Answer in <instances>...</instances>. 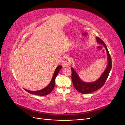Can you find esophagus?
Here are the masks:
<instances>
[{
	"mask_svg": "<svg viewBox=\"0 0 125 125\" xmlns=\"http://www.w3.org/2000/svg\"><path fill=\"white\" fill-rule=\"evenodd\" d=\"M70 61L69 57L68 56H65L62 61V66L63 67H66L70 66Z\"/></svg>",
	"mask_w": 125,
	"mask_h": 125,
	"instance_id": "esophagus-1",
	"label": "esophagus"
}]
</instances>
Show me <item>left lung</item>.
<instances>
[{
    "label": "left lung",
    "instance_id": "obj_1",
    "mask_svg": "<svg viewBox=\"0 0 125 125\" xmlns=\"http://www.w3.org/2000/svg\"><path fill=\"white\" fill-rule=\"evenodd\" d=\"M97 42L98 43L102 44L105 48L108 56V65L104 73L96 81L92 83H86L82 81L73 68H71V80L75 89L79 92L83 94H88L93 92L103 86L108 76L110 70L112 67L111 58L109 53L106 44L100 38L96 37Z\"/></svg>",
    "mask_w": 125,
    "mask_h": 125
}]
</instances>
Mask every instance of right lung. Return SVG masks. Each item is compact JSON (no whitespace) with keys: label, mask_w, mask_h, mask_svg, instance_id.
Returning <instances> with one entry per match:
<instances>
[{"label":"right lung","mask_w":125,"mask_h":125,"mask_svg":"<svg viewBox=\"0 0 125 125\" xmlns=\"http://www.w3.org/2000/svg\"><path fill=\"white\" fill-rule=\"evenodd\" d=\"M62 68V66H58L57 68L56 69L55 73L53 74V76L52 77V80L50 82V83L48 85V86L44 88V89L41 90H38L36 91H30L29 90H26L24 89V90L27 91V92L29 93L32 94H34L35 95H38V96H45V95H47L49 94H50L51 92H52V90L54 89L55 87V78L57 76L58 73H59V71Z\"/></svg>","instance_id":"obj_1"}]
</instances>
